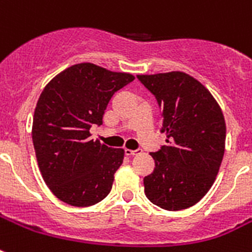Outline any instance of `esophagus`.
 I'll use <instances>...</instances> for the list:
<instances>
[{
    "label": "esophagus",
    "instance_id": "1",
    "mask_svg": "<svg viewBox=\"0 0 252 252\" xmlns=\"http://www.w3.org/2000/svg\"><path fill=\"white\" fill-rule=\"evenodd\" d=\"M141 153H142L141 149H136V150L126 149V156H129V157H132V156H137V154H141Z\"/></svg>",
    "mask_w": 252,
    "mask_h": 252
}]
</instances>
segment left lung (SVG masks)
Here are the masks:
<instances>
[{
    "instance_id": "obj_1",
    "label": "left lung",
    "mask_w": 252,
    "mask_h": 252,
    "mask_svg": "<svg viewBox=\"0 0 252 252\" xmlns=\"http://www.w3.org/2000/svg\"><path fill=\"white\" fill-rule=\"evenodd\" d=\"M162 108L166 145L150 153L154 171L144 178L146 197L166 211L203 199L216 180L225 153L226 124L221 107L199 81L183 72L138 74Z\"/></svg>"
}]
</instances>
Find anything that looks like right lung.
<instances>
[{
    "label": "right lung",
    "mask_w": 252,
    "mask_h": 252,
    "mask_svg": "<svg viewBox=\"0 0 252 252\" xmlns=\"http://www.w3.org/2000/svg\"><path fill=\"white\" fill-rule=\"evenodd\" d=\"M134 80L91 64L72 65L41 91L32 120V142L45 184L57 199L90 207L110 193L124 149L90 138L112 95Z\"/></svg>",
    "instance_id": "add662e5"
}]
</instances>
